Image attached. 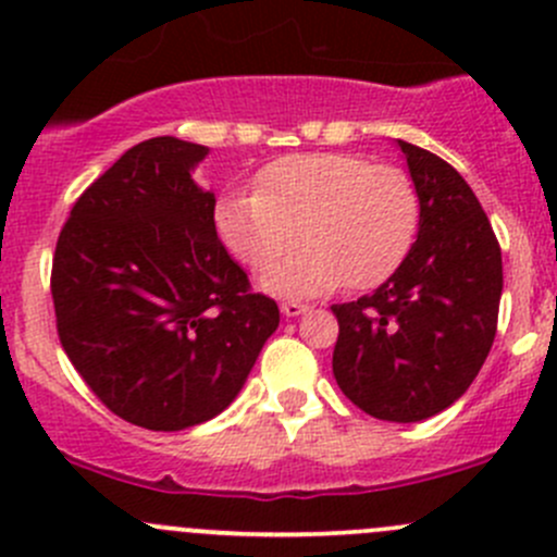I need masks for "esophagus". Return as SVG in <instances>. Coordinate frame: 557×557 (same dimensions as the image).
Instances as JSON below:
<instances>
[{
	"label": "esophagus",
	"mask_w": 557,
	"mask_h": 557,
	"mask_svg": "<svg viewBox=\"0 0 557 557\" xmlns=\"http://www.w3.org/2000/svg\"><path fill=\"white\" fill-rule=\"evenodd\" d=\"M280 310H283L285 318H299V314L307 312V305H301V301H283Z\"/></svg>",
	"instance_id": "esophagus-1"
}]
</instances>
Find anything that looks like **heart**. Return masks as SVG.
<instances>
[{"instance_id": "obj_1", "label": "heart", "mask_w": 557, "mask_h": 557, "mask_svg": "<svg viewBox=\"0 0 557 557\" xmlns=\"http://www.w3.org/2000/svg\"><path fill=\"white\" fill-rule=\"evenodd\" d=\"M420 199L396 166L358 153H296L263 166L256 194H228L215 207L223 245L252 272L295 244L308 247L261 280L263 290L310 299L339 285L374 288L412 250Z\"/></svg>"}]
</instances>
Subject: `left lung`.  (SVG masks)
Returning <instances> with one entry per match:
<instances>
[{
  "instance_id": "1",
  "label": "left lung",
  "mask_w": 557,
  "mask_h": 557,
  "mask_svg": "<svg viewBox=\"0 0 557 557\" xmlns=\"http://www.w3.org/2000/svg\"><path fill=\"white\" fill-rule=\"evenodd\" d=\"M420 199L418 239L374 294L334 305V377L363 412L418 423L458 401L496 339L502 247L447 161L396 139Z\"/></svg>"
}]
</instances>
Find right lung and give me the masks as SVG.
I'll return each mask as SVG.
<instances>
[{
	"label": "right lung",
	"mask_w": 557,
	"mask_h": 557,
	"mask_svg": "<svg viewBox=\"0 0 557 557\" xmlns=\"http://www.w3.org/2000/svg\"><path fill=\"white\" fill-rule=\"evenodd\" d=\"M210 148L153 137L75 201L50 274L72 367L110 412L183 431L243 391L280 310L250 294L215 232V194L194 170Z\"/></svg>",
	"instance_id": "right-lung-1"
}]
</instances>
